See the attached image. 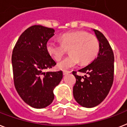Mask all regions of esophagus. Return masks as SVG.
I'll return each instance as SVG.
<instances>
[{
  "label": "esophagus",
  "instance_id": "obj_1",
  "mask_svg": "<svg viewBox=\"0 0 127 127\" xmlns=\"http://www.w3.org/2000/svg\"><path fill=\"white\" fill-rule=\"evenodd\" d=\"M70 72H69V71H66V70H64L63 71V74L64 75H66V74H69V73Z\"/></svg>",
  "mask_w": 127,
  "mask_h": 127
}]
</instances>
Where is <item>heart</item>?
<instances>
[{
	"mask_svg": "<svg viewBox=\"0 0 127 127\" xmlns=\"http://www.w3.org/2000/svg\"><path fill=\"white\" fill-rule=\"evenodd\" d=\"M61 44L49 40L46 44L47 52L56 61H59L69 49L70 54L58 64L62 70L75 66L80 61L86 64L93 59L99 51V42L94 35L85 31L66 32L60 36Z\"/></svg>",
	"mask_w": 127,
	"mask_h": 127,
	"instance_id": "b5f03b06",
	"label": "heart"
}]
</instances>
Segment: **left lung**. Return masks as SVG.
Segmentation results:
<instances>
[{
	"mask_svg": "<svg viewBox=\"0 0 127 127\" xmlns=\"http://www.w3.org/2000/svg\"><path fill=\"white\" fill-rule=\"evenodd\" d=\"M99 42L97 57L78 72L84 76L72 74L76 79L73 95L76 102L85 108H93L100 104L108 95L114 81V55L108 40L102 32L93 29Z\"/></svg>",
	"mask_w": 127,
	"mask_h": 127,
	"instance_id": "left-lung-1",
	"label": "left lung"
}]
</instances>
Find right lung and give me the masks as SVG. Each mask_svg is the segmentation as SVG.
<instances>
[{
	"instance_id": "add662e5",
	"label": "right lung",
	"mask_w": 127,
	"mask_h": 127,
	"mask_svg": "<svg viewBox=\"0 0 127 127\" xmlns=\"http://www.w3.org/2000/svg\"><path fill=\"white\" fill-rule=\"evenodd\" d=\"M55 30L33 25L25 31L13 49L12 63L14 85L20 97L30 106L44 108L54 99L53 90L63 78V72H47L56 64L47 52V41Z\"/></svg>"
}]
</instances>
